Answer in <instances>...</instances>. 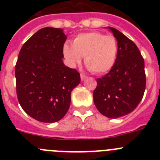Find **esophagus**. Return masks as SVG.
I'll use <instances>...</instances> for the list:
<instances>
[{"label":"esophagus","instance_id":"1","mask_svg":"<svg viewBox=\"0 0 160 160\" xmlns=\"http://www.w3.org/2000/svg\"><path fill=\"white\" fill-rule=\"evenodd\" d=\"M87 78V77L85 75V74H82H82H81V80H82V81H84L85 79Z\"/></svg>","mask_w":160,"mask_h":160}]
</instances>
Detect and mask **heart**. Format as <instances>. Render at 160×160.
Instances as JSON below:
<instances>
[{"instance_id": "b5f03b06", "label": "heart", "mask_w": 160, "mask_h": 160, "mask_svg": "<svg viewBox=\"0 0 160 160\" xmlns=\"http://www.w3.org/2000/svg\"><path fill=\"white\" fill-rule=\"evenodd\" d=\"M63 54L72 66L85 64L93 73L102 74L112 69L118 55V43L113 36L99 32H83L73 38L72 46L65 44Z\"/></svg>"}]
</instances>
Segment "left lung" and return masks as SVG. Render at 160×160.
Instances as JSON below:
<instances>
[{
  "instance_id": "1",
  "label": "left lung",
  "mask_w": 160,
  "mask_h": 160,
  "mask_svg": "<svg viewBox=\"0 0 160 160\" xmlns=\"http://www.w3.org/2000/svg\"><path fill=\"white\" fill-rule=\"evenodd\" d=\"M111 31L118 43L116 62L110 72L97 79L94 102L98 111L109 118L132 112L143 97L146 87L144 60L132 41L118 29Z\"/></svg>"
}]
</instances>
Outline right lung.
<instances>
[{"label": "right lung", "mask_w": 160, "mask_h": 160, "mask_svg": "<svg viewBox=\"0 0 160 160\" xmlns=\"http://www.w3.org/2000/svg\"><path fill=\"white\" fill-rule=\"evenodd\" d=\"M62 29L46 27L32 35L21 49L15 67L17 95L29 116L55 122L67 113L71 91L80 83L78 72L65 66Z\"/></svg>", "instance_id": "right-lung-1"}]
</instances>
